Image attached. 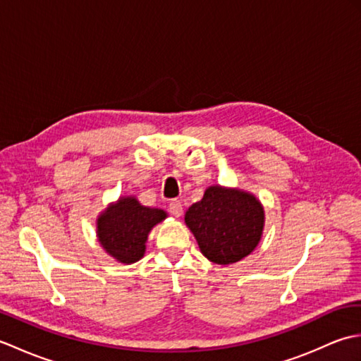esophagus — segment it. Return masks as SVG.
Wrapping results in <instances>:
<instances>
[{"label":"esophagus","instance_id":"1","mask_svg":"<svg viewBox=\"0 0 361 361\" xmlns=\"http://www.w3.org/2000/svg\"><path fill=\"white\" fill-rule=\"evenodd\" d=\"M169 212L172 214L173 217H180L181 214H183V204H181V202L180 200H172L171 203H169Z\"/></svg>","mask_w":361,"mask_h":361}]
</instances>
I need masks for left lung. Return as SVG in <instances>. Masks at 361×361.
Returning a JSON list of instances; mask_svg holds the SVG:
<instances>
[{"label":"left lung","mask_w":361,"mask_h":361,"mask_svg":"<svg viewBox=\"0 0 361 361\" xmlns=\"http://www.w3.org/2000/svg\"><path fill=\"white\" fill-rule=\"evenodd\" d=\"M185 221L204 257L229 265L255 251L262 237L265 214L252 194L211 186L186 211Z\"/></svg>","instance_id":"left-lung-1"}]
</instances>
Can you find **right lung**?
Returning a JSON list of instances; mask_svg holds the SVG:
<instances>
[{
	"label": "right lung",
	"instance_id": "1",
	"mask_svg": "<svg viewBox=\"0 0 361 361\" xmlns=\"http://www.w3.org/2000/svg\"><path fill=\"white\" fill-rule=\"evenodd\" d=\"M166 217L163 209L142 206L135 197H121L97 217V239L118 262L133 264L144 256L152 228Z\"/></svg>",
	"mask_w": 361,
	"mask_h": 361
}]
</instances>
